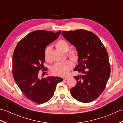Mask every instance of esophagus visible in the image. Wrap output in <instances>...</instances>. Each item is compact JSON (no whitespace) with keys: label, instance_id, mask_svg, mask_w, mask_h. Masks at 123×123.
<instances>
[{"label":"esophagus","instance_id":"obj_1","mask_svg":"<svg viewBox=\"0 0 123 123\" xmlns=\"http://www.w3.org/2000/svg\"><path fill=\"white\" fill-rule=\"evenodd\" d=\"M68 78H69V77H64V78H63V79H64V80H67L68 79Z\"/></svg>","mask_w":123,"mask_h":123}]
</instances>
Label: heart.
Listing matches in <instances>:
<instances>
[{"label":"heart","instance_id":"1","mask_svg":"<svg viewBox=\"0 0 123 123\" xmlns=\"http://www.w3.org/2000/svg\"><path fill=\"white\" fill-rule=\"evenodd\" d=\"M56 46L63 52H67L70 49L69 44L64 40H60L56 44ZM52 47L47 46L44 52V57L47 62H51V52ZM70 59L74 61H77L79 59V54L77 50L73 49L67 53ZM72 68V63L70 60H67L63 62H58L52 67V74L60 77H65L69 74L70 70Z\"/></svg>","mask_w":123,"mask_h":123}]
</instances>
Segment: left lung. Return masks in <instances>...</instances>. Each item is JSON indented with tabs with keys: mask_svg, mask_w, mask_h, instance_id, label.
Listing matches in <instances>:
<instances>
[{
	"mask_svg": "<svg viewBox=\"0 0 123 123\" xmlns=\"http://www.w3.org/2000/svg\"><path fill=\"white\" fill-rule=\"evenodd\" d=\"M62 34L75 47L79 54L74 71L81 74L74 76L77 83L70 89L71 95L82 103L95 100L105 89L110 76L107 52L100 39L91 32L77 30L62 31Z\"/></svg>",
	"mask_w": 123,
	"mask_h": 123,
	"instance_id": "1",
	"label": "left lung"
}]
</instances>
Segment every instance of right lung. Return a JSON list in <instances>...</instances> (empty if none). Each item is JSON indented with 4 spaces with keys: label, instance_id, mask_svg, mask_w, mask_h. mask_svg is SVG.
<instances>
[{
    "label": "right lung",
    "instance_id": "add662e5",
    "mask_svg": "<svg viewBox=\"0 0 123 123\" xmlns=\"http://www.w3.org/2000/svg\"><path fill=\"white\" fill-rule=\"evenodd\" d=\"M60 34L61 31L56 33L34 31L18 42L13 53L14 80L26 98L35 103L42 104L49 101L54 95L57 83L63 81L59 77L40 79L38 76L39 70L45 62L46 47L56 40Z\"/></svg>",
    "mask_w": 123,
    "mask_h": 123
}]
</instances>
